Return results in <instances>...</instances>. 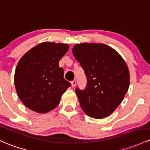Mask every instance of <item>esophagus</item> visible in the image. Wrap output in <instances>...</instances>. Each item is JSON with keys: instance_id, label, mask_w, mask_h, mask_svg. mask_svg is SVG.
Returning a JSON list of instances; mask_svg holds the SVG:
<instances>
[{"instance_id": "1", "label": "esophagus", "mask_w": 150, "mask_h": 150, "mask_svg": "<svg viewBox=\"0 0 150 150\" xmlns=\"http://www.w3.org/2000/svg\"><path fill=\"white\" fill-rule=\"evenodd\" d=\"M71 84H72V87H75V86H76V84H77L76 80H72V81L71 82Z\"/></svg>"}]
</instances>
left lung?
<instances>
[{
  "mask_svg": "<svg viewBox=\"0 0 150 150\" xmlns=\"http://www.w3.org/2000/svg\"><path fill=\"white\" fill-rule=\"evenodd\" d=\"M72 53L87 78L84 90L75 89L82 109L95 119L111 115L129 89L130 76L125 61L116 50L100 43L77 44Z\"/></svg>",
  "mask_w": 150,
  "mask_h": 150,
  "instance_id": "left-lung-1",
  "label": "left lung"
}]
</instances>
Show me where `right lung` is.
Returning <instances> with one entry per match:
<instances>
[{"mask_svg":"<svg viewBox=\"0 0 150 150\" xmlns=\"http://www.w3.org/2000/svg\"><path fill=\"white\" fill-rule=\"evenodd\" d=\"M69 45L43 42L28 51L18 61L14 84L21 102L28 108L45 113L57 106L71 84L64 79L59 62Z\"/></svg>","mask_w":150,"mask_h":150,"instance_id":"obj_1","label":"right lung"}]
</instances>
